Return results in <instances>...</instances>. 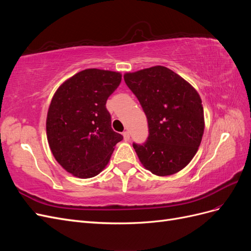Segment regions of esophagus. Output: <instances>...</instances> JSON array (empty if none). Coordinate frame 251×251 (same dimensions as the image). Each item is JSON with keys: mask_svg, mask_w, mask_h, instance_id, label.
Wrapping results in <instances>:
<instances>
[{"mask_svg": "<svg viewBox=\"0 0 251 251\" xmlns=\"http://www.w3.org/2000/svg\"><path fill=\"white\" fill-rule=\"evenodd\" d=\"M123 135H124L125 141H128V140H130V133H128L127 131H125V132L123 133Z\"/></svg>", "mask_w": 251, "mask_h": 251, "instance_id": "esophagus-1", "label": "esophagus"}]
</instances>
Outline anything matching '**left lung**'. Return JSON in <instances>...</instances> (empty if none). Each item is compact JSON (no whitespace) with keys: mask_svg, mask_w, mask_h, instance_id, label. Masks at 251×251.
Masks as SVG:
<instances>
[{"mask_svg":"<svg viewBox=\"0 0 251 251\" xmlns=\"http://www.w3.org/2000/svg\"><path fill=\"white\" fill-rule=\"evenodd\" d=\"M124 78L148 119V139L133 143L140 162L157 176L184 169L198 151L204 132L198 92L163 66L126 73Z\"/></svg>","mask_w":251,"mask_h":251,"instance_id":"8db88e82","label":"left lung"}]
</instances>
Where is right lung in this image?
<instances>
[{
	"label": "right lung",
	"mask_w": 251,
	"mask_h": 251,
	"mask_svg": "<svg viewBox=\"0 0 251 251\" xmlns=\"http://www.w3.org/2000/svg\"><path fill=\"white\" fill-rule=\"evenodd\" d=\"M121 74L86 69L66 80L53 96L47 114V139L56 161L73 176L87 179L108 164L123 135L113 131L105 108Z\"/></svg>",
	"instance_id": "right-lung-1"
}]
</instances>
